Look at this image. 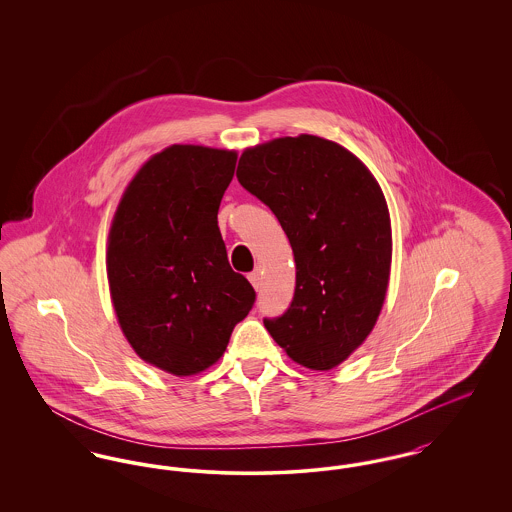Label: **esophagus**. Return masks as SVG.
Here are the masks:
<instances>
[{"instance_id": "obj_1", "label": "esophagus", "mask_w": 512, "mask_h": 512, "mask_svg": "<svg viewBox=\"0 0 512 512\" xmlns=\"http://www.w3.org/2000/svg\"><path fill=\"white\" fill-rule=\"evenodd\" d=\"M249 282L253 284V288H255V290H259V288L263 286V274H261L259 270L249 272Z\"/></svg>"}]
</instances>
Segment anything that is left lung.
Instances as JSON below:
<instances>
[{"label":"left lung","instance_id":"1","mask_svg":"<svg viewBox=\"0 0 512 512\" xmlns=\"http://www.w3.org/2000/svg\"><path fill=\"white\" fill-rule=\"evenodd\" d=\"M236 176L274 213L295 259L292 303L265 328L299 365H340L388 290L390 213L378 182L351 151L309 134L245 149Z\"/></svg>","mask_w":512,"mask_h":512}]
</instances>
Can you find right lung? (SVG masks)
<instances>
[{
	"label": "right lung",
	"mask_w": 512,
	"mask_h": 512,
	"mask_svg": "<svg viewBox=\"0 0 512 512\" xmlns=\"http://www.w3.org/2000/svg\"><path fill=\"white\" fill-rule=\"evenodd\" d=\"M236 151L171 146L122 195L109 232L107 276L134 351L176 376L217 363L255 290L234 272L220 236V199Z\"/></svg>",
	"instance_id": "right-lung-1"
}]
</instances>
